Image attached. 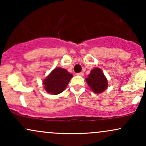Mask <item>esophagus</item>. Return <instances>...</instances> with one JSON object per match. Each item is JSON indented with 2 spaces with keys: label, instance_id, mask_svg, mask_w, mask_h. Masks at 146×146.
<instances>
[{
  "label": "esophagus",
  "instance_id": "esophagus-1",
  "mask_svg": "<svg viewBox=\"0 0 146 146\" xmlns=\"http://www.w3.org/2000/svg\"><path fill=\"white\" fill-rule=\"evenodd\" d=\"M77 75H80V76H83V75H84V73H83V72H80V73H77Z\"/></svg>",
  "mask_w": 146,
  "mask_h": 146
}]
</instances>
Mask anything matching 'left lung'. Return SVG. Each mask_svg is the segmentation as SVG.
<instances>
[{
  "instance_id": "obj_1",
  "label": "left lung",
  "mask_w": 146,
  "mask_h": 146,
  "mask_svg": "<svg viewBox=\"0 0 146 146\" xmlns=\"http://www.w3.org/2000/svg\"><path fill=\"white\" fill-rule=\"evenodd\" d=\"M86 80L88 86L95 93H102L108 87V81L99 68L92 70Z\"/></svg>"
}]
</instances>
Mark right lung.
Here are the masks:
<instances>
[{"label": "right lung", "mask_w": 146, "mask_h": 146, "mask_svg": "<svg viewBox=\"0 0 146 146\" xmlns=\"http://www.w3.org/2000/svg\"><path fill=\"white\" fill-rule=\"evenodd\" d=\"M73 75L64 68H56L43 81L44 89L53 95H58L66 88Z\"/></svg>", "instance_id": "right-lung-1"}]
</instances>
